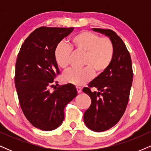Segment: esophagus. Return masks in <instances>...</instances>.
Masks as SVG:
<instances>
[{"label": "esophagus", "mask_w": 151, "mask_h": 151, "mask_svg": "<svg viewBox=\"0 0 151 151\" xmlns=\"http://www.w3.org/2000/svg\"><path fill=\"white\" fill-rule=\"evenodd\" d=\"M76 88H77V91L78 93H79L81 92V90H82V89H81V87H79V86H77Z\"/></svg>", "instance_id": "34e87169"}]
</instances>
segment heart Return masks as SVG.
Returning <instances> with one entry per match:
<instances>
[{"label": "heart", "mask_w": 151, "mask_h": 151, "mask_svg": "<svg viewBox=\"0 0 151 151\" xmlns=\"http://www.w3.org/2000/svg\"><path fill=\"white\" fill-rule=\"evenodd\" d=\"M72 47L84 53L83 69H72L62 75L65 83L81 86L92 79L94 72L101 74L110 66L114 58V48L111 40L101 37L91 31H81L71 38ZM72 50L63 43H59L54 50V59L60 68L65 70L70 65Z\"/></svg>", "instance_id": "obj_1"}]
</instances>
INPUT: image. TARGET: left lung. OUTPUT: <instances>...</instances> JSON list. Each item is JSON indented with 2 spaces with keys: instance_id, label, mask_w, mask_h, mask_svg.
Returning a JSON list of instances; mask_svg holds the SVG:
<instances>
[{
  "instance_id": "left-lung-1",
  "label": "left lung",
  "mask_w": 151,
  "mask_h": 151,
  "mask_svg": "<svg viewBox=\"0 0 151 151\" xmlns=\"http://www.w3.org/2000/svg\"><path fill=\"white\" fill-rule=\"evenodd\" d=\"M92 30L109 37L114 48L113 60L108 69L93 79L89 87L83 89L91 99L84 114V124L93 131L102 132L115 126L125 112L133 81L132 63L125 44L115 32L108 29ZM91 87L98 91L91 92Z\"/></svg>"
}]
</instances>
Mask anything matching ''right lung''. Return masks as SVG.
Instances as JSON below:
<instances>
[{
	"label": "right lung",
	"mask_w": 151,
	"mask_h": 151,
	"mask_svg": "<svg viewBox=\"0 0 151 151\" xmlns=\"http://www.w3.org/2000/svg\"><path fill=\"white\" fill-rule=\"evenodd\" d=\"M74 27H40L22 45L15 65V84L22 112L31 124L42 131L58 128L65 119L66 105L77 95L73 84L51 92L60 74L54 50Z\"/></svg>",
	"instance_id": "right-lung-1"
}]
</instances>
